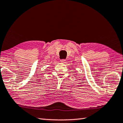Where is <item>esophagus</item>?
Returning <instances> with one entry per match:
<instances>
[{
    "instance_id": "1",
    "label": "esophagus",
    "mask_w": 123,
    "mask_h": 123,
    "mask_svg": "<svg viewBox=\"0 0 123 123\" xmlns=\"http://www.w3.org/2000/svg\"><path fill=\"white\" fill-rule=\"evenodd\" d=\"M65 61H66V60H64V59L61 60V62H62V63H64V62H65Z\"/></svg>"
}]
</instances>
